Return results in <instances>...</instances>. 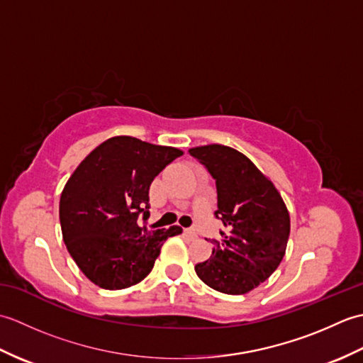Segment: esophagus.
I'll list each match as a JSON object with an SVG mask.
<instances>
[{"label": "esophagus", "instance_id": "esophagus-1", "mask_svg": "<svg viewBox=\"0 0 363 363\" xmlns=\"http://www.w3.org/2000/svg\"><path fill=\"white\" fill-rule=\"evenodd\" d=\"M184 233H186L190 238H195V237H198V233H196V229H195V228H187L186 230H184Z\"/></svg>", "mask_w": 363, "mask_h": 363}]
</instances>
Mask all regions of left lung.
<instances>
[{
  "instance_id": "8db88e82",
  "label": "left lung",
  "mask_w": 363,
  "mask_h": 363,
  "mask_svg": "<svg viewBox=\"0 0 363 363\" xmlns=\"http://www.w3.org/2000/svg\"><path fill=\"white\" fill-rule=\"evenodd\" d=\"M217 186V211L225 230L211 259L196 264L199 279L211 289L243 295L267 281L279 267L290 235V217L279 191L237 150L207 145L189 150Z\"/></svg>"
}]
</instances>
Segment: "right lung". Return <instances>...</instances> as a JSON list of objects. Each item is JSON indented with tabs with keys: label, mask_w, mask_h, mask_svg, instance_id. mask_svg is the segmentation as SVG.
Segmentation results:
<instances>
[{
	"label": "right lung",
	"mask_w": 363,
	"mask_h": 363,
	"mask_svg": "<svg viewBox=\"0 0 363 363\" xmlns=\"http://www.w3.org/2000/svg\"><path fill=\"white\" fill-rule=\"evenodd\" d=\"M182 151L134 137H112L65 184L59 218L67 250L98 287L121 290L145 279L179 226L148 230L150 186Z\"/></svg>",
	"instance_id": "1"
}]
</instances>
